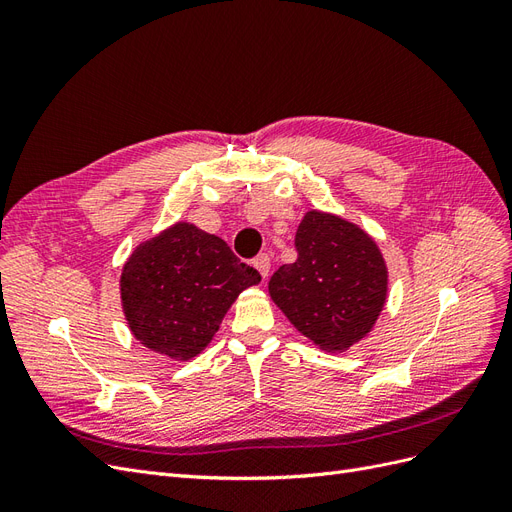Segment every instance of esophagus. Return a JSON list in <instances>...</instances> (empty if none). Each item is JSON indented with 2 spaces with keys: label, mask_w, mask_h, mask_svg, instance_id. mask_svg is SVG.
Returning <instances> with one entry per match:
<instances>
[{
  "label": "esophagus",
  "mask_w": 512,
  "mask_h": 512,
  "mask_svg": "<svg viewBox=\"0 0 512 512\" xmlns=\"http://www.w3.org/2000/svg\"><path fill=\"white\" fill-rule=\"evenodd\" d=\"M254 267L258 269V273H260L262 277H267L269 271H271V258H269L267 254L256 256V258H254Z\"/></svg>",
  "instance_id": "34e87169"
}]
</instances>
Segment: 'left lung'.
<instances>
[{"mask_svg": "<svg viewBox=\"0 0 512 512\" xmlns=\"http://www.w3.org/2000/svg\"><path fill=\"white\" fill-rule=\"evenodd\" d=\"M299 258L269 282L294 329L327 352L361 342L386 303L389 269L378 243L339 215L307 211L294 237Z\"/></svg>", "mask_w": 512, "mask_h": 512, "instance_id": "1", "label": "left lung"}]
</instances>
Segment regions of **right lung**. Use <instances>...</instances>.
<instances>
[{
  "mask_svg": "<svg viewBox=\"0 0 512 512\" xmlns=\"http://www.w3.org/2000/svg\"><path fill=\"white\" fill-rule=\"evenodd\" d=\"M260 273L228 243L177 222L143 241L121 269V307L132 335L149 350L190 361L205 350L239 294Z\"/></svg>",
  "mask_w": 512,
  "mask_h": 512,
  "instance_id": "obj_1",
  "label": "right lung"
}]
</instances>
